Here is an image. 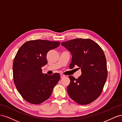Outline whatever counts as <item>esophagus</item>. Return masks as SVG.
Listing matches in <instances>:
<instances>
[{
  "mask_svg": "<svg viewBox=\"0 0 122 122\" xmlns=\"http://www.w3.org/2000/svg\"><path fill=\"white\" fill-rule=\"evenodd\" d=\"M65 76H64V75H63V74H60V77H61V78H63V77H64Z\"/></svg>",
  "mask_w": 122,
  "mask_h": 122,
  "instance_id": "esophagus-1",
  "label": "esophagus"
}]
</instances>
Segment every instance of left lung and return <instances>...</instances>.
I'll return each mask as SVG.
<instances>
[{
    "label": "left lung",
    "mask_w": 122,
    "mask_h": 122,
    "mask_svg": "<svg viewBox=\"0 0 122 122\" xmlns=\"http://www.w3.org/2000/svg\"><path fill=\"white\" fill-rule=\"evenodd\" d=\"M61 45L72 55L69 68L77 65L81 71L77 79L69 76V96L81 105L92 102L100 96L107 79V60L102 49L90 39L76 38L62 42Z\"/></svg>",
    "instance_id": "left-lung-1"
}]
</instances>
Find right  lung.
Returning <instances> with one entry per match:
<instances>
[{
    "mask_svg": "<svg viewBox=\"0 0 122 122\" xmlns=\"http://www.w3.org/2000/svg\"><path fill=\"white\" fill-rule=\"evenodd\" d=\"M60 44L42 40L29 41L17 52L13 65L14 81L19 93L28 102L38 104L46 100L59 81L60 74H44L41 67L48 63V52Z\"/></svg>",
    "mask_w": 122,
    "mask_h": 122,
    "instance_id": "add662e5",
    "label": "right lung"
}]
</instances>
